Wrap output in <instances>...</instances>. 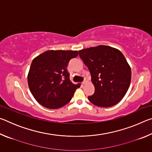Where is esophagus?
I'll return each instance as SVG.
<instances>
[{
	"mask_svg": "<svg viewBox=\"0 0 152 152\" xmlns=\"http://www.w3.org/2000/svg\"><path fill=\"white\" fill-rule=\"evenodd\" d=\"M82 85H84V84H86V80H84V81H83L82 82Z\"/></svg>",
	"mask_w": 152,
	"mask_h": 152,
	"instance_id": "1",
	"label": "esophagus"
}]
</instances>
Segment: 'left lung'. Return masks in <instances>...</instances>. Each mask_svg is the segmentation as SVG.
I'll return each instance as SVG.
<instances>
[{
	"label": "left lung",
	"instance_id": "8db88e82",
	"mask_svg": "<svg viewBox=\"0 0 152 152\" xmlns=\"http://www.w3.org/2000/svg\"><path fill=\"white\" fill-rule=\"evenodd\" d=\"M88 67L94 93L88 99L101 107H110L121 101L129 87L131 68L121 51L107 45H99L78 51Z\"/></svg>",
	"mask_w": 152,
	"mask_h": 152
}]
</instances>
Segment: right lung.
Segmentation results:
<instances>
[{"instance_id": "right-lung-1", "label": "right lung", "mask_w": 152, "mask_h": 152, "mask_svg": "<svg viewBox=\"0 0 152 152\" xmlns=\"http://www.w3.org/2000/svg\"><path fill=\"white\" fill-rule=\"evenodd\" d=\"M78 51L49 50L33 59L28 85L36 101L45 108L58 109L68 104L80 84L70 80L67 66Z\"/></svg>"}]
</instances>
